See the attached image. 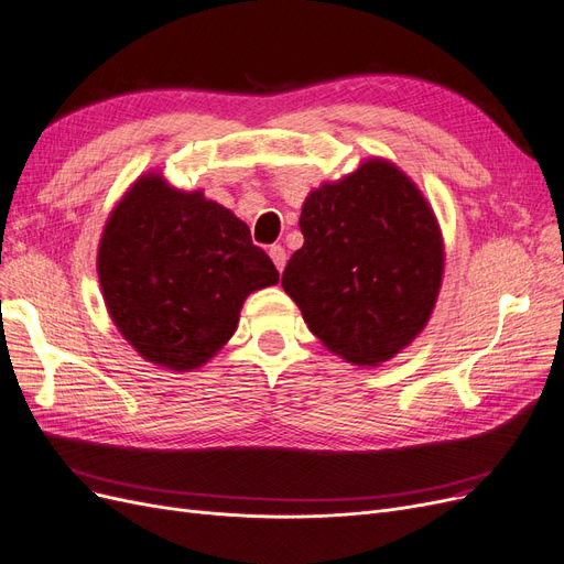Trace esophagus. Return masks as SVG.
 <instances>
[{"instance_id":"esophagus-1","label":"esophagus","mask_w":564,"mask_h":564,"mask_svg":"<svg viewBox=\"0 0 564 564\" xmlns=\"http://www.w3.org/2000/svg\"><path fill=\"white\" fill-rule=\"evenodd\" d=\"M268 254H270V259H273L275 268L282 273L284 263H286V250H284V247H282V245H273V247H270V250H268Z\"/></svg>"}]
</instances>
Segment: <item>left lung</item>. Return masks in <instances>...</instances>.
I'll return each mask as SVG.
<instances>
[{
    "mask_svg": "<svg viewBox=\"0 0 564 564\" xmlns=\"http://www.w3.org/2000/svg\"><path fill=\"white\" fill-rule=\"evenodd\" d=\"M301 250L282 286L326 349L379 366L427 324L444 273V242L421 189L395 164L368 160L312 189Z\"/></svg>",
    "mask_w": 564,
    "mask_h": 564,
    "instance_id": "1",
    "label": "left lung"
}]
</instances>
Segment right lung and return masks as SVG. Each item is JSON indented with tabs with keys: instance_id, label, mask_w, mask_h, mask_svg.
<instances>
[{
	"instance_id": "1",
	"label": "right lung",
	"mask_w": 564,
	"mask_h": 564,
	"mask_svg": "<svg viewBox=\"0 0 564 564\" xmlns=\"http://www.w3.org/2000/svg\"><path fill=\"white\" fill-rule=\"evenodd\" d=\"M97 273L124 340L175 372L208 364L236 333L245 299L280 280L245 221L160 173L141 175L112 208Z\"/></svg>"
}]
</instances>
